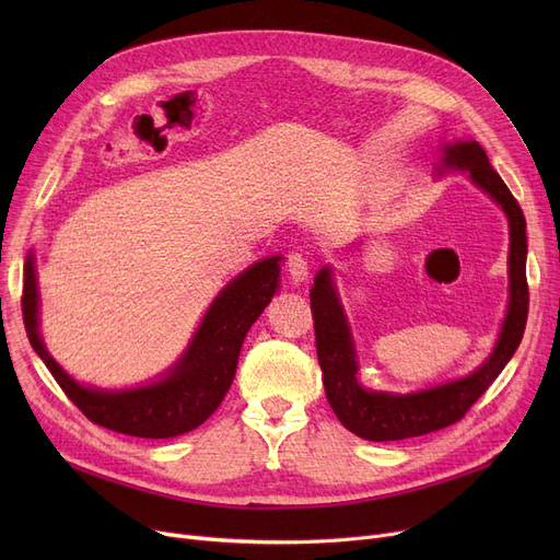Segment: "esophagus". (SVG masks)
I'll return each instance as SVG.
<instances>
[{
	"mask_svg": "<svg viewBox=\"0 0 560 560\" xmlns=\"http://www.w3.org/2000/svg\"><path fill=\"white\" fill-rule=\"evenodd\" d=\"M288 275L295 285L308 279V258L302 252H292L288 256Z\"/></svg>",
	"mask_w": 560,
	"mask_h": 560,
	"instance_id": "esophagus-1",
	"label": "esophagus"
}]
</instances>
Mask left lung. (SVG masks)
Returning a JSON list of instances; mask_svg holds the SVG:
<instances>
[{"label": "left lung", "instance_id": "left-lung-1", "mask_svg": "<svg viewBox=\"0 0 560 560\" xmlns=\"http://www.w3.org/2000/svg\"><path fill=\"white\" fill-rule=\"evenodd\" d=\"M452 170L469 172L472 184L502 206L509 218L511 235L506 317L490 357L475 372L408 395L365 388L359 381L357 345L351 338L329 265L315 275L311 288L315 347L327 399L345 429L365 440H374V443L416 438L458 422L513 359L526 327V220L520 203L502 182V176L492 170L477 140H456L443 147L435 174L443 176Z\"/></svg>", "mask_w": 560, "mask_h": 560}]
</instances>
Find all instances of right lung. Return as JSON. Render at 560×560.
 <instances>
[{
  "label": "right lung",
  "instance_id": "1",
  "mask_svg": "<svg viewBox=\"0 0 560 560\" xmlns=\"http://www.w3.org/2000/svg\"><path fill=\"white\" fill-rule=\"evenodd\" d=\"M283 256L262 258L231 279L201 317L199 327L165 374L127 390H102L74 381L40 338V295L34 254L24 262L22 315L28 342L54 374L56 384L81 413L100 427L136 438H174L197 429L222 404L238 368L243 340L275 298Z\"/></svg>",
  "mask_w": 560,
  "mask_h": 560
}]
</instances>
